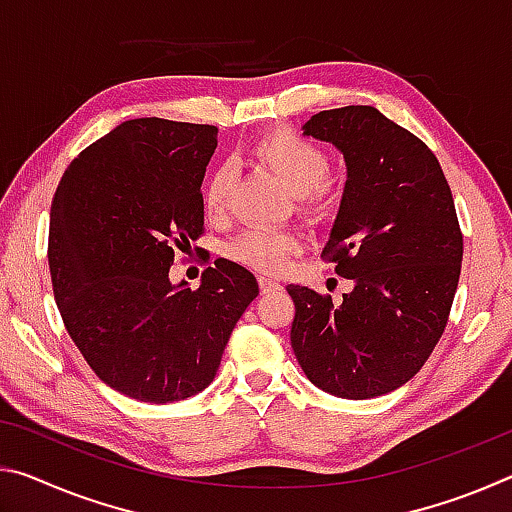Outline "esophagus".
Segmentation results:
<instances>
[{"label":"esophagus","mask_w":512,"mask_h":512,"mask_svg":"<svg viewBox=\"0 0 512 512\" xmlns=\"http://www.w3.org/2000/svg\"><path fill=\"white\" fill-rule=\"evenodd\" d=\"M259 289H262V293H275L282 289V284L275 282L273 277H268V275H259Z\"/></svg>","instance_id":"1"}]
</instances>
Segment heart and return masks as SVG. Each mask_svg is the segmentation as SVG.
<instances>
[{
  "mask_svg": "<svg viewBox=\"0 0 512 512\" xmlns=\"http://www.w3.org/2000/svg\"><path fill=\"white\" fill-rule=\"evenodd\" d=\"M253 155L275 178L298 196L302 212L327 216L339 203V192L327 180L329 158L307 137L280 128L266 133L253 146ZM235 171L230 164H219L210 171L203 185V207L210 219H219L228 207ZM298 250V237L287 230L250 228L228 244V255L241 264L264 271H275L287 264V257Z\"/></svg>",
  "mask_w": 512,
  "mask_h": 512,
  "instance_id": "b5f03b06",
  "label": "heart"
}]
</instances>
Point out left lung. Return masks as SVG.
<instances>
[{
  "mask_svg": "<svg viewBox=\"0 0 512 512\" xmlns=\"http://www.w3.org/2000/svg\"><path fill=\"white\" fill-rule=\"evenodd\" d=\"M302 128L348 167L320 257L354 287L334 305L289 284L291 348L325 393L386 395L418 375L445 332L463 262L452 189L429 146L377 108L323 110Z\"/></svg>",
  "mask_w": 512,
  "mask_h": 512,
  "instance_id": "8db88e82",
  "label": "left lung"
}]
</instances>
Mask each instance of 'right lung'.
<instances>
[{
    "label": "right lung",
    "mask_w": 512,
    "mask_h": 512,
    "mask_svg": "<svg viewBox=\"0 0 512 512\" xmlns=\"http://www.w3.org/2000/svg\"><path fill=\"white\" fill-rule=\"evenodd\" d=\"M216 128L142 117L74 158L51 203L49 271L76 348L97 377L151 404L212 384L225 345L257 298L255 275L230 259L198 289L171 284L176 250L203 235L205 167Z\"/></svg>",
    "instance_id": "right-lung-1"
}]
</instances>
